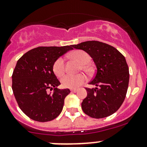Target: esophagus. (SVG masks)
<instances>
[{"mask_svg":"<svg viewBox=\"0 0 147 147\" xmlns=\"http://www.w3.org/2000/svg\"><path fill=\"white\" fill-rule=\"evenodd\" d=\"M71 92H78V90H76V89H71Z\"/></svg>","mask_w":147,"mask_h":147,"instance_id":"esophagus-1","label":"esophagus"}]
</instances>
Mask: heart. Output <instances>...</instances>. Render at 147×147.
Masks as SVG:
<instances>
[{"mask_svg": "<svg viewBox=\"0 0 147 147\" xmlns=\"http://www.w3.org/2000/svg\"><path fill=\"white\" fill-rule=\"evenodd\" d=\"M69 57L74 60H77L78 63L82 65L81 69L82 70L87 72L90 70L88 64L91 60L90 55L83 50H75L69 54ZM53 72L55 75L58 78H61L64 75L65 72V60L63 57H59L55 61L53 66ZM86 81V77L84 75L80 74L77 75H67L63 77L61 80L62 85L67 88L75 89L83 84Z\"/></svg>", "mask_w": 147, "mask_h": 147, "instance_id": "obj_1", "label": "heart"}]
</instances>
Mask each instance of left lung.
<instances>
[{"instance_id": "left-lung-1", "label": "left lung", "mask_w": 147, "mask_h": 147, "mask_svg": "<svg viewBox=\"0 0 147 147\" xmlns=\"http://www.w3.org/2000/svg\"><path fill=\"white\" fill-rule=\"evenodd\" d=\"M72 46L88 53L97 67L95 76L89 83L96 87L86 88L83 112L95 119L110 116L122 105L128 89L129 72L125 57L115 47L99 41Z\"/></svg>"}]
</instances>
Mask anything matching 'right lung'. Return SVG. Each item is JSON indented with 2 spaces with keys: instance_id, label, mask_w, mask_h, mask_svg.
<instances>
[{
  "instance_id": "obj_1",
  "label": "right lung",
  "mask_w": 147,
  "mask_h": 147,
  "mask_svg": "<svg viewBox=\"0 0 147 147\" xmlns=\"http://www.w3.org/2000/svg\"><path fill=\"white\" fill-rule=\"evenodd\" d=\"M72 47H38L18 60L12 75V89L19 107L30 119L45 122L61 113L65 98L70 91L57 88L60 82L53 66L57 58L72 50ZM53 88V93L47 92Z\"/></svg>"
}]
</instances>
